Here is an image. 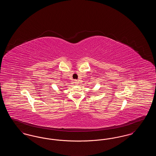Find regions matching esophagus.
Masks as SVG:
<instances>
[{
    "mask_svg": "<svg viewBox=\"0 0 156 156\" xmlns=\"http://www.w3.org/2000/svg\"><path fill=\"white\" fill-rule=\"evenodd\" d=\"M74 83L75 85H78V81L77 80H74Z\"/></svg>",
    "mask_w": 156,
    "mask_h": 156,
    "instance_id": "34e87169",
    "label": "esophagus"
}]
</instances>
